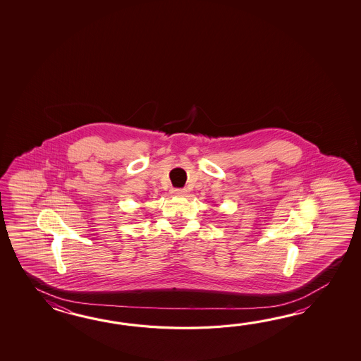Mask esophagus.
Wrapping results in <instances>:
<instances>
[{"label":"esophagus","instance_id":"esophagus-1","mask_svg":"<svg viewBox=\"0 0 361 361\" xmlns=\"http://www.w3.org/2000/svg\"><path fill=\"white\" fill-rule=\"evenodd\" d=\"M171 192H173L176 196H185V195H187V190H184V188H174Z\"/></svg>","mask_w":361,"mask_h":361}]
</instances>
